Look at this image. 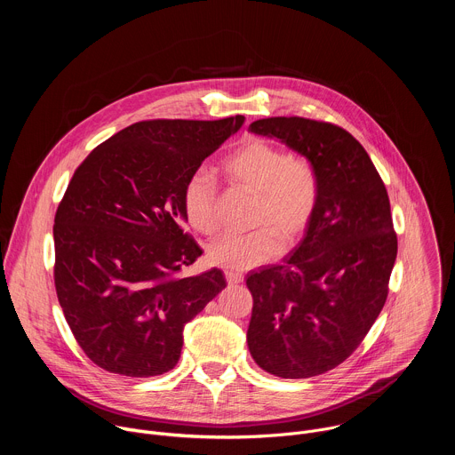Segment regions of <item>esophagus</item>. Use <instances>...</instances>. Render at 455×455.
Masks as SVG:
<instances>
[{
	"label": "esophagus",
	"mask_w": 455,
	"mask_h": 455,
	"mask_svg": "<svg viewBox=\"0 0 455 455\" xmlns=\"http://www.w3.org/2000/svg\"><path fill=\"white\" fill-rule=\"evenodd\" d=\"M225 277H227L228 286H234V284L243 283V275H241L239 272H234V270H227V272H225Z\"/></svg>",
	"instance_id": "esophagus-1"
}]
</instances>
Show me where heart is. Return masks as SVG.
<instances>
[{
    "instance_id": "heart-1",
    "label": "heart",
    "mask_w": 455,
    "mask_h": 455,
    "mask_svg": "<svg viewBox=\"0 0 455 455\" xmlns=\"http://www.w3.org/2000/svg\"><path fill=\"white\" fill-rule=\"evenodd\" d=\"M221 171L232 185L255 194L253 225L246 234H227L207 246L211 265L243 272L263 265L281 253V240L293 244L309 227L320 183L313 162L304 155H288L265 139H246L221 162ZM218 185L207 172L188 178L181 192L187 223L200 234L218 230Z\"/></svg>"
}]
</instances>
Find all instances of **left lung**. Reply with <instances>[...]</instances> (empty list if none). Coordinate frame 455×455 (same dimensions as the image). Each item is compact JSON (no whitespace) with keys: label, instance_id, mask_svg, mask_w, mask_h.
Masks as SVG:
<instances>
[{"label":"left lung","instance_id":"left-lung-1","mask_svg":"<svg viewBox=\"0 0 455 455\" xmlns=\"http://www.w3.org/2000/svg\"><path fill=\"white\" fill-rule=\"evenodd\" d=\"M250 132L307 156L320 194L304 239L281 265L246 275L253 297L246 342L255 363L279 378H311L362 344L388 293L398 237L387 188L346 129L272 116Z\"/></svg>","mask_w":455,"mask_h":455}]
</instances>
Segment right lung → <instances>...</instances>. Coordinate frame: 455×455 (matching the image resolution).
<instances>
[{"label":"right lung","mask_w":455,"mask_h":455,"mask_svg":"<svg viewBox=\"0 0 455 455\" xmlns=\"http://www.w3.org/2000/svg\"><path fill=\"white\" fill-rule=\"evenodd\" d=\"M243 122H137L76 169L55 212L53 281L95 365L135 378L171 371L185 323L227 286L218 268L180 275L204 253L183 232L181 192Z\"/></svg>","instance_id":"obj_1"}]
</instances>
